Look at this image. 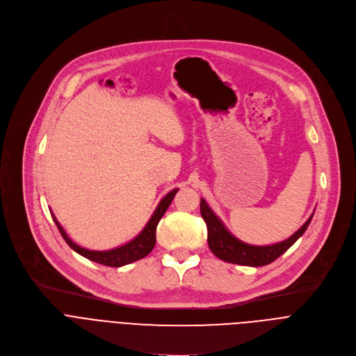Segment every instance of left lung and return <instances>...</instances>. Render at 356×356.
<instances>
[{
	"mask_svg": "<svg viewBox=\"0 0 356 356\" xmlns=\"http://www.w3.org/2000/svg\"><path fill=\"white\" fill-rule=\"evenodd\" d=\"M200 211L202 220L207 224V231H209V246L211 252L217 258L221 261H225L228 264H235V265H243V266H265L276 261L283 253L304 234L307 229V227L312 222V218L314 214L310 216V218L302 224L297 232H294L290 238L286 241L273 243V245H266V246H257V245H249L238 238H235L221 222V220L214 214V211L209 207L204 198H201L200 202Z\"/></svg>",
	"mask_w": 356,
	"mask_h": 356,
	"instance_id": "obj_1",
	"label": "left lung"
}]
</instances>
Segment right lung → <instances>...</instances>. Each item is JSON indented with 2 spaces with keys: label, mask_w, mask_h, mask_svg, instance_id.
Returning <instances> with one entry per match:
<instances>
[{
  "label": "right lung",
  "mask_w": 356,
  "mask_h": 356,
  "mask_svg": "<svg viewBox=\"0 0 356 356\" xmlns=\"http://www.w3.org/2000/svg\"><path fill=\"white\" fill-rule=\"evenodd\" d=\"M177 191H179V188H175L162 198V201L159 202V206L155 210L154 216L150 217L146 227L142 229V232L136 238H134L132 241H129L128 243H125L122 246H118V248H114V249H110V250H90V249H86V248H81V246L76 245L67 236V234L65 232V229L62 228V225L59 224V221L56 220L54 213L50 211V214H52V218H54L59 232L62 234L63 239L67 242V245L73 250L80 253L81 257L90 259L92 262H97L99 265H106V266H111V268H120V266H124V265H128V264H132L135 261H139V259L145 258L146 255H149L150 250L154 249V246L156 243V227H158L161 218L163 217V214L166 213V210L169 209L170 202L173 201Z\"/></svg>",
  "instance_id": "add662e5"
}]
</instances>
